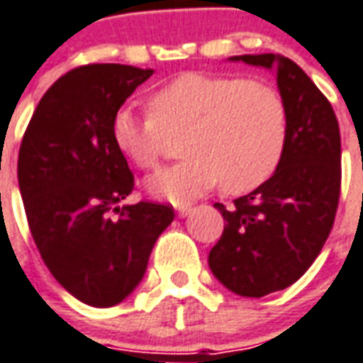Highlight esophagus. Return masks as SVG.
Here are the masks:
<instances>
[{
    "label": "esophagus",
    "mask_w": 363,
    "mask_h": 363,
    "mask_svg": "<svg viewBox=\"0 0 363 363\" xmlns=\"http://www.w3.org/2000/svg\"><path fill=\"white\" fill-rule=\"evenodd\" d=\"M190 212H192V206H190V204H179V206H177V214L181 218L189 216Z\"/></svg>",
    "instance_id": "obj_1"
}]
</instances>
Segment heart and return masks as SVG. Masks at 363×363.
Returning <instances> with one entry per match:
<instances>
[{
    "instance_id": "b5f03b06",
    "label": "heart",
    "mask_w": 363,
    "mask_h": 363,
    "mask_svg": "<svg viewBox=\"0 0 363 363\" xmlns=\"http://www.w3.org/2000/svg\"><path fill=\"white\" fill-rule=\"evenodd\" d=\"M149 113L116 111L113 143L131 163L149 171L167 139L182 135L181 153L147 181L151 196L186 202L222 181L228 194L259 189L275 174L289 139L285 100L273 86L232 74L186 72L149 96Z\"/></svg>"
}]
</instances>
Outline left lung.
<instances>
[{
  "mask_svg": "<svg viewBox=\"0 0 363 363\" xmlns=\"http://www.w3.org/2000/svg\"><path fill=\"white\" fill-rule=\"evenodd\" d=\"M230 60L275 70L289 116L275 174L234 206L214 204L225 224L208 265L232 293L259 298L303 277L330 234L340 199V128L326 96L291 58L267 52Z\"/></svg>",
  "mask_w": 363,
  "mask_h": 363,
  "instance_id": "8db88e82",
  "label": "left lung"
}]
</instances>
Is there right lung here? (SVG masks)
<instances>
[{
	"label": "right lung",
	"mask_w": 363,
	"mask_h": 363,
	"mask_svg": "<svg viewBox=\"0 0 363 363\" xmlns=\"http://www.w3.org/2000/svg\"><path fill=\"white\" fill-rule=\"evenodd\" d=\"M151 74L128 65L70 70L40 98L19 149V190L37 250L52 277L90 306L131 295L174 218L173 206L157 202L118 206L133 174L111 121Z\"/></svg>",
	"instance_id": "add662e5"
}]
</instances>
